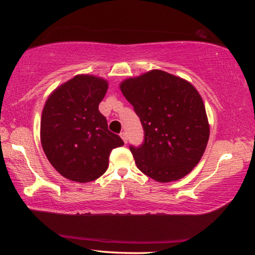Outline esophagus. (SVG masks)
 Segmentation results:
<instances>
[{
  "label": "esophagus",
  "mask_w": 255,
  "mask_h": 255,
  "mask_svg": "<svg viewBox=\"0 0 255 255\" xmlns=\"http://www.w3.org/2000/svg\"><path fill=\"white\" fill-rule=\"evenodd\" d=\"M120 137L123 138V140L125 141V143H127V135H126V132H125V131L120 132Z\"/></svg>",
  "instance_id": "34e87169"
}]
</instances>
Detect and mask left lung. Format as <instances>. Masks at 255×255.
Masks as SVG:
<instances>
[{
	"label": "left lung",
	"instance_id": "left-lung-1",
	"mask_svg": "<svg viewBox=\"0 0 255 255\" xmlns=\"http://www.w3.org/2000/svg\"><path fill=\"white\" fill-rule=\"evenodd\" d=\"M144 129V143L130 146L138 169L157 182L176 181L192 171L205 153L209 124L195 86L161 70L120 84Z\"/></svg>",
	"mask_w": 255,
	"mask_h": 255
}]
</instances>
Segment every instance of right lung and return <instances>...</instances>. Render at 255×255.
<instances>
[{"label": "right lung", "instance_id": "1", "mask_svg": "<svg viewBox=\"0 0 255 255\" xmlns=\"http://www.w3.org/2000/svg\"><path fill=\"white\" fill-rule=\"evenodd\" d=\"M108 82L93 75H76L58 86L45 103L40 123L42 149L64 178L84 183L105 173L111 150L124 145L108 129L99 103Z\"/></svg>", "mask_w": 255, "mask_h": 255}]
</instances>
